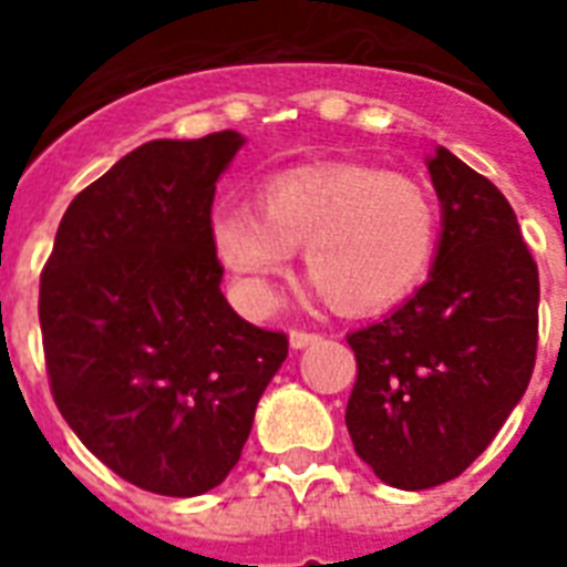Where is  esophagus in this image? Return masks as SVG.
<instances>
[{
  "instance_id": "obj_1",
  "label": "esophagus",
  "mask_w": 567,
  "mask_h": 567,
  "mask_svg": "<svg viewBox=\"0 0 567 567\" xmlns=\"http://www.w3.org/2000/svg\"><path fill=\"white\" fill-rule=\"evenodd\" d=\"M288 341H291L293 350H302V347L318 344L320 336H318V332H302V329H291V336H288Z\"/></svg>"
}]
</instances>
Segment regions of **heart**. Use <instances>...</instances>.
Returning <instances> with one entry per match:
<instances>
[{"instance_id":"1","label":"heart","mask_w":567,"mask_h":567,"mask_svg":"<svg viewBox=\"0 0 567 567\" xmlns=\"http://www.w3.org/2000/svg\"><path fill=\"white\" fill-rule=\"evenodd\" d=\"M240 208L208 223L214 258L249 311H270L302 249L306 276L341 315L391 309L423 282L441 214L423 182L371 164L329 162L279 173Z\"/></svg>"}]
</instances>
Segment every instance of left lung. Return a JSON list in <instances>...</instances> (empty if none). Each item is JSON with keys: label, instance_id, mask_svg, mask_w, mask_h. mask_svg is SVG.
<instances>
[{"label": "left lung", "instance_id": "8db88e82", "mask_svg": "<svg viewBox=\"0 0 567 567\" xmlns=\"http://www.w3.org/2000/svg\"><path fill=\"white\" fill-rule=\"evenodd\" d=\"M441 203L430 279L350 332L359 377L347 430L382 483L421 492L456 480L527 391L538 344V267L492 182L435 146Z\"/></svg>", "mask_w": 567, "mask_h": 567}]
</instances>
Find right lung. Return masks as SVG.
I'll use <instances>...</instances> for the list:
<instances>
[{
    "mask_svg": "<svg viewBox=\"0 0 567 567\" xmlns=\"http://www.w3.org/2000/svg\"><path fill=\"white\" fill-rule=\"evenodd\" d=\"M238 132L150 141L75 196L40 276L58 412L126 483L212 492L238 465L288 338L240 318L208 244Z\"/></svg>",
    "mask_w": 567,
    "mask_h": 567,
    "instance_id": "add662e5",
    "label": "right lung"
}]
</instances>
